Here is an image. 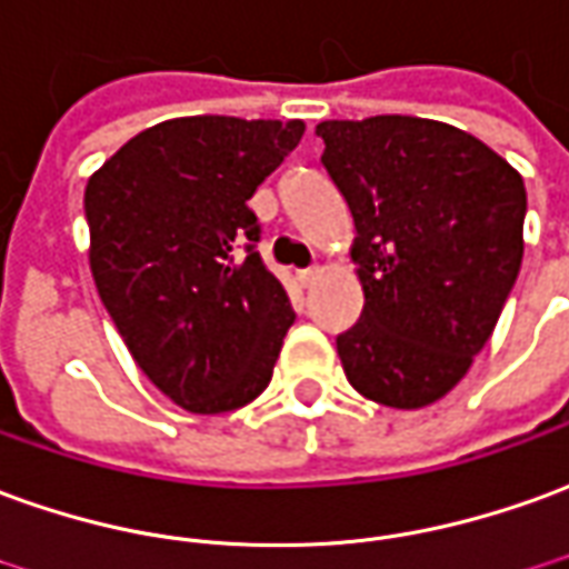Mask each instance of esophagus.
I'll list each match as a JSON object with an SVG mask.
<instances>
[{
  "mask_svg": "<svg viewBox=\"0 0 569 569\" xmlns=\"http://www.w3.org/2000/svg\"><path fill=\"white\" fill-rule=\"evenodd\" d=\"M320 273H323V271H320V268H305V271L296 273V280L301 286H305V289H308V286H313V283H317V280H320Z\"/></svg>",
  "mask_w": 569,
  "mask_h": 569,
  "instance_id": "34e87169",
  "label": "esophagus"
}]
</instances>
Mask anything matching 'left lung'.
<instances>
[{"label":"left lung","mask_w":569,"mask_h":569,"mask_svg":"<svg viewBox=\"0 0 569 569\" xmlns=\"http://www.w3.org/2000/svg\"><path fill=\"white\" fill-rule=\"evenodd\" d=\"M317 134L363 286L360 320L336 339L345 376L381 407L422 409L462 381L518 280L523 178L437 119H326Z\"/></svg>","instance_id":"obj_1"}]
</instances>
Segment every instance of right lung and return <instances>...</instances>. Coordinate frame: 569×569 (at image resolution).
Returning a JSON list of instances; mask_svg holds the SVG:
<instances>
[{
    "mask_svg": "<svg viewBox=\"0 0 569 569\" xmlns=\"http://www.w3.org/2000/svg\"><path fill=\"white\" fill-rule=\"evenodd\" d=\"M301 134V119H166L86 184L98 296L134 363L188 412L240 409L271 381L296 311L246 202Z\"/></svg>",
    "mask_w": 569,
    "mask_h": 569,
    "instance_id": "1",
    "label": "right lung"
}]
</instances>
